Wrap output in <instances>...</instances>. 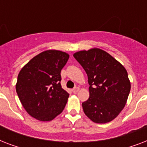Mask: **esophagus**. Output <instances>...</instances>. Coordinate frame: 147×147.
<instances>
[{"mask_svg": "<svg viewBox=\"0 0 147 147\" xmlns=\"http://www.w3.org/2000/svg\"><path fill=\"white\" fill-rule=\"evenodd\" d=\"M78 91H79V88L78 87L74 88L73 89H72V92H73V93H75V94H76V93H77Z\"/></svg>", "mask_w": 147, "mask_h": 147, "instance_id": "obj_1", "label": "esophagus"}]
</instances>
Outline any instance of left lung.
I'll list each match as a JSON object with an SVG mask.
<instances>
[{
    "mask_svg": "<svg viewBox=\"0 0 147 147\" xmlns=\"http://www.w3.org/2000/svg\"><path fill=\"white\" fill-rule=\"evenodd\" d=\"M85 69L89 84V98L82 103L85 115L97 123L111 121L123 110L130 91L127 71L102 49L94 48L74 53Z\"/></svg>",
    "mask_w": 147,
    "mask_h": 147,
    "instance_id": "1",
    "label": "left lung"
}]
</instances>
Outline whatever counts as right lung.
I'll return each instance as SVG.
<instances>
[{
    "mask_svg": "<svg viewBox=\"0 0 147 147\" xmlns=\"http://www.w3.org/2000/svg\"><path fill=\"white\" fill-rule=\"evenodd\" d=\"M68 53L47 50L24 65L17 77L16 91L23 107L31 117L50 121L61 114L69 94L61 86V70Z\"/></svg>",
    "mask_w": 147,
    "mask_h": 147,
    "instance_id": "add662e5",
    "label": "right lung"
}]
</instances>
